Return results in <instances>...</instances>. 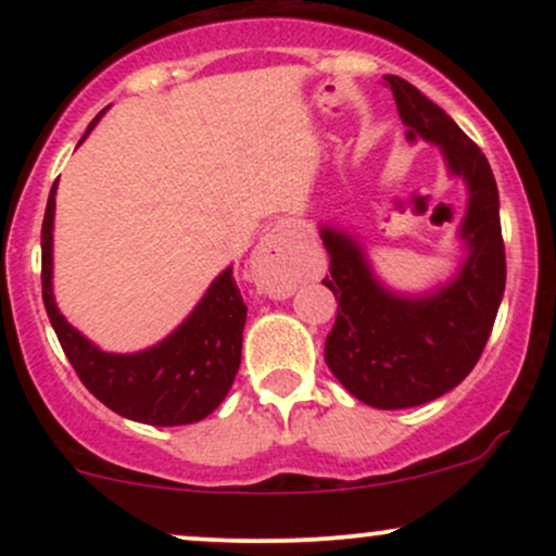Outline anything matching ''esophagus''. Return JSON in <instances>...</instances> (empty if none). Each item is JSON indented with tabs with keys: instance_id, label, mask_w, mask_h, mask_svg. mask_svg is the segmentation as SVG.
<instances>
[{
	"instance_id": "34e87169",
	"label": "esophagus",
	"mask_w": 556,
	"mask_h": 556,
	"mask_svg": "<svg viewBox=\"0 0 556 556\" xmlns=\"http://www.w3.org/2000/svg\"><path fill=\"white\" fill-rule=\"evenodd\" d=\"M298 235L287 225H277L264 235L261 245L253 251V279L266 295L290 298L303 279Z\"/></svg>"
}]
</instances>
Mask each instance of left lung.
Masks as SVG:
<instances>
[{"mask_svg": "<svg viewBox=\"0 0 556 556\" xmlns=\"http://www.w3.org/2000/svg\"><path fill=\"white\" fill-rule=\"evenodd\" d=\"M407 140L442 149L452 177H463L468 208L460 225L465 261L446 285L426 295H400L376 279L366 251L342 229L321 225L329 253L324 285L337 298V321L324 358L353 397L379 410H402L455 389L473 371L504 295L500 190L486 156L442 106L416 86L387 75Z\"/></svg>", "mask_w": 556, "mask_h": 556, "instance_id": "obj_1", "label": "left lung"}]
</instances>
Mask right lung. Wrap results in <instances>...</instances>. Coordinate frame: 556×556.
<instances>
[{
	"label": "right lung",
	"mask_w": 556,
	"mask_h": 556,
	"mask_svg": "<svg viewBox=\"0 0 556 556\" xmlns=\"http://www.w3.org/2000/svg\"><path fill=\"white\" fill-rule=\"evenodd\" d=\"M104 114V112H101ZM99 114V117H101ZM88 125L86 136L99 123ZM80 138V143L86 140ZM56 182L47 201L41 225V292L49 321L67 361L96 400L117 416L149 426H185L203 420L219 407L240 368L242 327L248 305L242 303L232 266L214 279L193 314L167 340L140 353H104L70 327L52 292V232Z\"/></svg>",
	"instance_id": "1"
}]
</instances>
